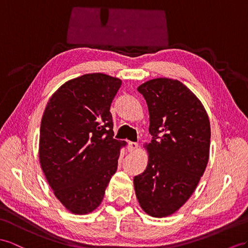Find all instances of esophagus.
<instances>
[{
	"mask_svg": "<svg viewBox=\"0 0 248 248\" xmlns=\"http://www.w3.org/2000/svg\"><path fill=\"white\" fill-rule=\"evenodd\" d=\"M137 149H138V143H137V142H133V141L129 142V144H128V150H129L130 152H134V151H136Z\"/></svg>",
	"mask_w": 248,
	"mask_h": 248,
	"instance_id": "34e87169",
	"label": "esophagus"
}]
</instances>
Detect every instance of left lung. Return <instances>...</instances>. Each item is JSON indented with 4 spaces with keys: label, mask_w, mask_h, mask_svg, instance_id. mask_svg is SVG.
I'll return each instance as SVG.
<instances>
[{
    "label": "left lung",
    "mask_w": 248,
    "mask_h": 248,
    "mask_svg": "<svg viewBox=\"0 0 248 248\" xmlns=\"http://www.w3.org/2000/svg\"><path fill=\"white\" fill-rule=\"evenodd\" d=\"M137 90L147 101L148 167L134 177L136 197L152 217L174 214L194 193L208 162L211 124L204 107L181 81L155 78Z\"/></svg>",
    "instance_id": "8db88e82"
}]
</instances>
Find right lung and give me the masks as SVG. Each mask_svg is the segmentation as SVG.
<instances>
[{
    "label": "right lung",
    "instance_id": "obj_1",
    "mask_svg": "<svg viewBox=\"0 0 248 248\" xmlns=\"http://www.w3.org/2000/svg\"><path fill=\"white\" fill-rule=\"evenodd\" d=\"M122 80L91 73L65 82L49 99L40 130V162L68 211L93 212L115 174L124 141L114 139L110 112Z\"/></svg>",
    "mask_w": 248,
    "mask_h": 248
}]
</instances>
